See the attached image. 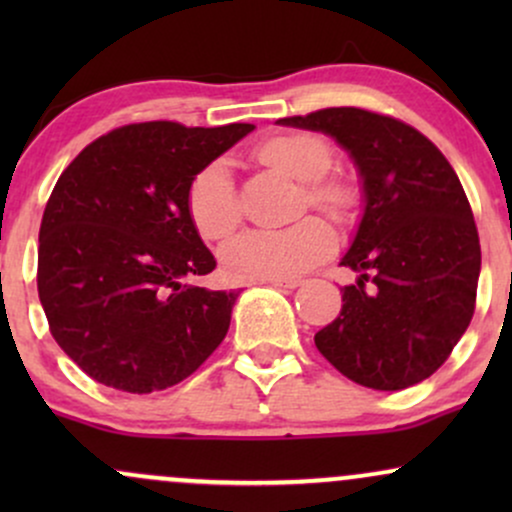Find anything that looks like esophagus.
Listing matches in <instances>:
<instances>
[{"label":"esophagus","instance_id":"1","mask_svg":"<svg viewBox=\"0 0 512 512\" xmlns=\"http://www.w3.org/2000/svg\"><path fill=\"white\" fill-rule=\"evenodd\" d=\"M264 284L274 286V289H298L301 286V279H269Z\"/></svg>","mask_w":512,"mask_h":512}]
</instances>
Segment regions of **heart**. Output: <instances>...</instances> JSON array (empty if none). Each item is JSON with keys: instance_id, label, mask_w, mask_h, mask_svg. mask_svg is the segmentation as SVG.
<instances>
[{"instance_id": "1", "label": "heart", "mask_w": 512, "mask_h": 512, "mask_svg": "<svg viewBox=\"0 0 512 512\" xmlns=\"http://www.w3.org/2000/svg\"><path fill=\"white\" fill-rule=\"evenodd\" d=\"M262 163L305 185V197L313 207L332 216H344L354 204L356 192L342 178H327L334 151L320 134L293 132L267 139L257 149ZM187 214L192 226L207 240H221L240 223V197L226 161L204 166L187 190ZM332 226L320 216H305L276 231H245L228 240L221 250L226 274L236 281L296 279L320 264L334 250Z\"/></svg>"}]
</instances>
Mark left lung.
Here are the masks:
<instances>
[{"label": "left lung", "mask_w": 512, "mask_h": 512, "mask_svg": "<svg viewBox=\"0 0 512 512\" xmlns=\"http://www.w3.org/2000/svg\"><path fill=\"white\" fill-rule=\"evenodd\" d=\"M284 127L332 137L361 178L363 214L342 262L356 272L342 313L315 334L339 373L395 392L433 375L474 315L479 233L460 178L438 146L395 117L325 108Z\"/></svg>", "instance_id": "1"}]
</instances>
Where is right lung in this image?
Returning a JSON list of instances; mask_svg holds the SVG:
<instances>
[{
    "label": "right lung",
    "mask_w": 512,
    "mask_h": 512,
    "mask_svg": "<svg viewBox=\"0 0 512 512\" xmlns=\"http://www.w3.org/2000/svg\"><path fill=\"white\" fill-rule=\"evenodd\" d=\"M252 129L127 125L60 175L40 223L38 296L55 342L96 383L166 390L223 342L238 291L190 281L216 260L187 214V190Z\"/></svg>",
    "instance_id": "right-lung-1"
}]
</instances>
